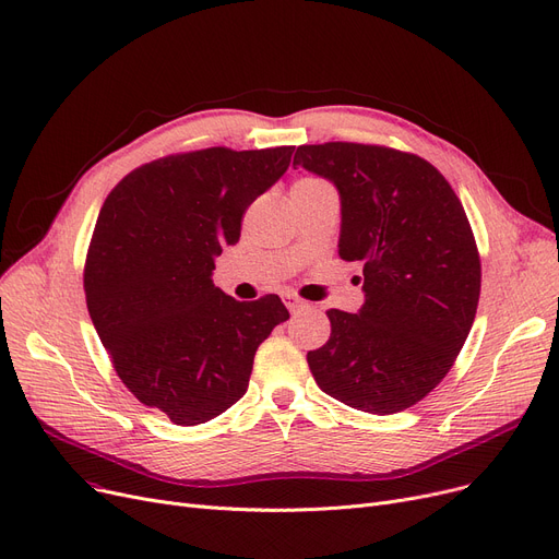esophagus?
<instances>
[{
  "instance_id": "esophagus-1",
  "label": "esophagus",
  "mask_w": 559,
  "mask_h": 559,
  "mask_svg": "<svg viewBox=\"0 0 559 559\" xmlns=\"http://www.w3.org/2000/svg\"><path fill=\"white\" fill-rule=\"evenodd\" d=\"M283 301H285V306H287V310H289V312H299V310L310 308V304H308V301L299 299L297 295H289V293L283 297Z\"/></svg>"
}]
</instances>
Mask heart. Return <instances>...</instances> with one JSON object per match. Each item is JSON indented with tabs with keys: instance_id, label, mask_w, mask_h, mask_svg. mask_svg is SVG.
Returning <instances> with one entry per match:
<instances>
[{
	"instance_id": "b5f03b06",
	"label": "heart",
	"mask_w": 559,
	"mask_h": 559,
	"mask_svg": "<svg viewBox=\"0 0 559 559\" xmlns=\"http://www.w3.org/2000/svg\"><path fill=\"white\" fill-rule=\"evenodd\" d=\"M314 182H320V180H314V178H304V180H299L297 185H314Z\"/></svg>"
}]
</instances>
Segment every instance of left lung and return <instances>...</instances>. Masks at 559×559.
<instances>
[{
	"label": "left lung",
	"instance_id": "1",
	"mask_svg": "<svg viewBox=\"0 0 559 559\" xmlns=\"http://www.w3.org/2000/svg\"><path fill=\"white\" fill-rule=\"evenodd\" d=\"M293 166L335 185L337 253L362 262L366 293L358 312L326 310L310 372L352 408L397 414L441 383L475 320L481 266L464 205L427 159L383 145H299Z\"/></svg>",
	"mask_w": 559,
	"mask_h": 559
}]
</instances>
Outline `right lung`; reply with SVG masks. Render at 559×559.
<instances>
[{
	"label": "right lung",
	"instance_id": "right-lung-1",
	"mask_svg": "<svg viewBox=\"0 0 559 559\" xmlns=\"http://www.w3.org/2000/svg\"><path fill=\"white\" fill-rule=\"evenodd\" d=\"M293 151L155 159L111 189L95 222L84 266L93 326L130 393L176 425L207 423L245 395L260 343L289 318L276 295L228 297L212 270Z\"/></svg>",
	"mask_w": 559,
	"mask_h": 559
}]
</instances>
